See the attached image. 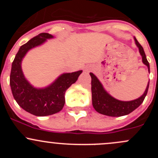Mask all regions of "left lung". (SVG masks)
I'll return each instance as SVG.
<instances>
[{"label":"left lung","mask_w":158,"mask_h":158,"mask_svg":"<svg viewBox=\"0 0 158 158\" xmlns=\"http://www.w3.org/2000/svg\"><path fill=\"white\" fill-rule=\"evenodd\" d=\"M135 44L139 49V52L142 56V61L148 68V72L150 73V65L146 58L145 52L141 44L138 43L136 38H135ZM92 78V105L95 111L100 114L105 115L111 116V117H120V116L126 115L136 109L143 102L144 98L147 95L149 82L146 88L144 93L140 98L130 102H122L115 99L108 94L103 89L102 85L99 82L96 76L93 73H89Z\"/></svg>","instance_id":"obj_1"}]
</instances>
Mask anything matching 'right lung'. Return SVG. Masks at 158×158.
Segmentation results:
<instances>
[{
	"label": "right lung",
	"instance_id": "right-lung-1",
	"mask_svg": "<svg viewBox=\"0 0 158 158\" xmlns=\"http://www.w3.org/2000/svg\"><path fill=\"white\" fill-rule=\"evenodd\" d=\"M48 33H41L20 47L16 54L10 76V85L14 99L27 112L36 116H47L59 112L65 104V92L78 79L82 70L61 75L45 89H35L26 80L21 69L22 59L28 50L52 38Z\"/></svg>",
	"mask_w": 158,
	"mask_h": 158
}]
</instances>
